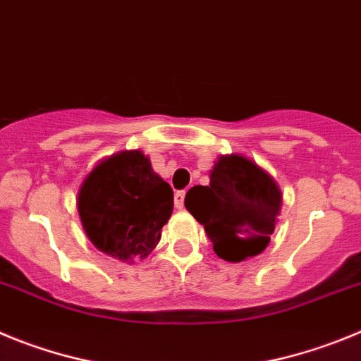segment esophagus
Returning a JSON list of instances; mask_svg holds the SVG:
<instances>
[{"label":"esophagus","instance_id":"esophagus-1","mask_svg":"<svg viewBox=\"0 0 361 361\" xmlns=\"http://www.w3.org/2000/svg\"><path fill=\"white\" fill-rule=\"evenodd\" d=\"M183 201H185V190H178L176 194H174V207H176L178 210L183 209Z\"/></svg>","mask_w":361,"mask_h":361}]
</instances>
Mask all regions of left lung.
<instances>
[{
  "instance_id": "obj_1",
  "label": "left lung",
  "mask_w": 361,
  "mask_h": 361,
  "mask_svg": "<svg viewBox=\"0 0 361 361\" xmlns=\"http://www.w3.org/2000/svg\"><path fill=\"white\" fill-rule=\"evenodd\" d=\"M281 207L277 181L243 154L217 158L210 183L196 185L185 196V209L204 226L217 257L228 262L264 252Z\"/></svg>"
}]
</instances>
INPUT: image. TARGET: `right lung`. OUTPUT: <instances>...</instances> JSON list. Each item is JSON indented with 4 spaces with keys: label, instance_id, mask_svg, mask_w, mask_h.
Segmentation results:
<instances>
[{
    "label": "right lung",
    "instance_id": "obj_1",
    "mask_svg": "<svg viewBox=\"0 0 361 361\" xmlns=\"http://www.w3.org/2000/svg\"><path fill=\"white\" fill-rule=\"evenodd\" d=\"M174 194L142 151H120L84 178L77 210L87 239L118 261L145 259L160 243Z\"/></svg>",
    "mask_w": 361,
    "mask_h": 361
}]
</instances>
